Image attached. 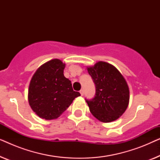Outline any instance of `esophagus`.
<instances>
[{"label": "esophagus", "instance_id": "1", "mask_svg": "<svg viewBox=\"0 0 160 160\" xmlns=\"http://www.w3.org/2000/svg\"><path fill=\"white\" fill-rule=\"evenodd\" d=\"M80 92V94H81V95H82V96H83V95H84V90H83V89H81V90H80V92Z\"/></svg>", "mask_w": 160, "mask_h": 160}]
</instances>
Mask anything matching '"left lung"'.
Returning a JSON list of instances; mask_svg holds the SVG:
<instances>
[{
    "label": "left lung",
    "instance_id": "8db88e82",
    "mask_svg": "<svg viewBox=\"0 0 160 160\" xmlns=\"http://www.w3.org/2000/svg\"><path fill=\"white\" fill-rule=\"evenodd\" d=\"M87 71L95 84V95L86 100L89 111L102 122L115 121L128 108L130 90L122 73L113 65L98 62Z\"/></svg>",
    "mask_w": 160,
    "mask_h": 160
}]
</instances>
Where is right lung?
I'll return each mask as SVG.
<instances>
[{"instance_id": "right-lung-1", "label": "right lung", "mask_w": 160, "mask_h": 160, "mask_svg": "<svg viewBox=\"0 0 160 160\" xmlns=\"http://www.w3.org/2000/svg\"><path fill=\"white\" fill-rule=\"evenodd\" d=\"M65 67L60 60L53 59L39 67L30 80L28 102L40 118L57 119L81 95L64 76Z\"/></svg>"}]
</instances>
